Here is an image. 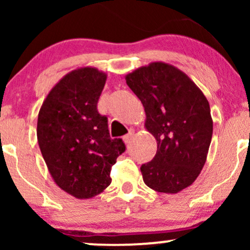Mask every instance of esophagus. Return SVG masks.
<instances>
[{
  "label": "esophagus",
  "instance_id": "obj_1",
  "mask_svg": "<svg viewBox=\"0 0 250 250\" xmlns=\"http://www.w3.org/2000/svg\"><path fill=\"white\" fill-rule=\"evenodd\" d=\"M133 137H134V131H129L127 135L123 136V142H125V145H129V143L131 142V140H133Z\"/></svg>",
  "mask_w": 250,
  "mask_h": 250
}]
</instances>
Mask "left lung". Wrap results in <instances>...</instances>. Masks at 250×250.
I'll return each instance as SVG.
<instances>
[{"label": "left lung", "instance_id": "left-lung-1", "mask_svg": "<svg viewBox=\"0 0 250 250\" xmlns=\"http://www.w3.org/2000/svg\"><path fill=\"white\" fill-rule=\"evenodd\" d=\"M125 82L142 102L145 128L157 143L154 159L141 166L143 182L159 193H179L207 161L213 136L207 97L187 74L160 61L129 73Z\"/></svg>", "mask_w": 250, "mask_h": 250}]
</instances>
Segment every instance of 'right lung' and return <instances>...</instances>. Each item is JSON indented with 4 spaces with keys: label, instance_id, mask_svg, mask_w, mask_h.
Wrapping results in <instances>:
<instances>
[{
    "label": "right lung",
    "instance_id": "obj_1",
    "mask_svg": "<svg viewBox=\"0 0 250 250\" xmlns=\"http://www.w3.org/2000/svg\"><path fill=\"white\" fill-rule=\"evenodd\" d=\"M105 81L97 68L71 70L51 88L37 117V141L54 182L80 200L110 185L111 167L125 149L121 139H110L107 117L97 111Z\"/></svg>",
    "mask_w": 250,
    "mask_h": 250
}]
</instances>
